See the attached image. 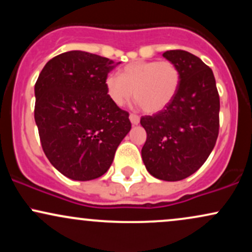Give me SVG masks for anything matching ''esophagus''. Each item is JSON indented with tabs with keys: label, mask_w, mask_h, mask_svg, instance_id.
Returning a JSON list of instances; mask_svg holds the SVG:
<instances>
[{
	"label": "esophagus",
	"mask_w": 252,
	"mask_h": 252,
	"mask_svg": "<svg viewBox=\"0 0 252 252\" xmlns=\"http://www.w3.org/2000/svg\"><path fill=\"white\" fill-rule=\"evenodd\" d=\"M129 118H130V122H131L132 124H134V126H136V124L140 123V116H137V115H135V114H130Z\"/></svg>",
	"instance_id": "esophagus-1"
}]
</instances>
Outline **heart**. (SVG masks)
I'll use <instances>...</instances> for the list:
<instances>
[{
  "label": "heart",
  "instance_id": "1",
  "mask_svg": "<svg viewBox=\"0 0 252 252\" xmlns=\"http://www.w3.org/2000/svg\"><path fill=\"white\" fill-rule=\"evenodd\" d=\"M181 82L178 66L169 60H137L126 65L120 74L111 73L105 79L109 99L123 106L134 98L144 112L155 114L174 99Z\"/></svg>",
  "mask_w": 252,
  "mask_h": 252
}]
</instances>
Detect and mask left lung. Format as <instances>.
<instances>
[{"instance_id": "8db88e82", "label": "left lung", "mask_w": 252, "mask_h": 252, "mask_svg": "<svg viewBox=\"0 0 252 252\" xmlns=\"http://www.w3.org/2000/svg\"><path fill=\"white\" fill-rule=\"evenodd\" d=\"M162 56L178 66L181 82L166 108L141 117L147 131L142 158L153 176L179 181L200 168L215 148L220 102L213 72L200 58L182 50Z\"/></svg>"}]
</instances>
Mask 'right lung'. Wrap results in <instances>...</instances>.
Segmentation results:
<instances>
[{"label": "right lung", "instance_id": "add662e5", "mask_svg": "<svg viewBox=\"0 0 252 252\" xmlns=\"http://www.w3.org/2000/svg\"><path fill=\"white\" fill-rule=\"evenodd\" d=\"M112 63L88 52H65L46 63L35 83L34 118L43 153L72 180L106 173L131 129L129 112L106 94Z\"/></svg>", "mask_w": 252, "mask_h": 252}]
</instances>
